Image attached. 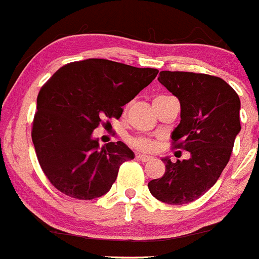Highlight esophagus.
<instances>
[{"mask_svg":"<svg viewBox=\"0 0 259 259\" xmlns=\"http://www.w3.org/2000/svg\"><path fill=\"white\" fill-rule=\"evenodd\" d=\"M136 158L141 162H149V161H152V159H153L152 155H146V154H137Z\"/></svg>","mask_w":259,"mask_h":259,"instance_id":"34e87169","label":"esophagus"}]
</instances>
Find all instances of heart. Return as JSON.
<instances>
[{
  "mask_svg": "<svg viewBox=\"0 0 259 259\" xmlns=\"http://www.w3.org/2000/svg\"><path fill=\"white\" fill-rule=\"evenodd\" d=\"M136 148L141 150H153L155 148V141L150 140V139H144V137H140V139H134L131 141Z\"/></svg>",
  "mask_w": 259,
  "mask_h": 259,
  "instance_id": "obj_1",
  "label": "heart"
}]
</instances>
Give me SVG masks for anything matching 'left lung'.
<instances>
[{
	"label": "left lung",
	"instance_id": "obj_1",
	"mask_svg": "<svg viewBox=\"0 0 259 259\" xmlns=\"http://www.w3.org/2000/svg\"><path fill=\"white\" fill-rule=\"evenodd\" d=\"M158 81L179 100L180 123L171 139L191 158H162L164 175L149 182L148 188L162 202L183 205L206 193L227 166L241 131V104L232 87L211 75L161 71Z\"/></svg>",
	"mask_w": 259,
	"mask_h": 259
}]
</instances>
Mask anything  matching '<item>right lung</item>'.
<instances>
[{"instance_id": "right-lung-1", "label": "right lung", "mask_w": 259, "mask_h": 259, "mask_svg": "<svg viewBox=\"0 0 259 259\" xmlns=\"http://www.w3.org/2000/svg\"><path fill=\"white\" fill-rule=\"evenodd\" d=\"M158 70L89 58L59 68L37 96L32 141L41 168L59 192L93 200L110 191L119 166L134 159L124 143L100 146L101 119L120 118L123 106L155 79Z\"/></svg>"}]
</instances>
